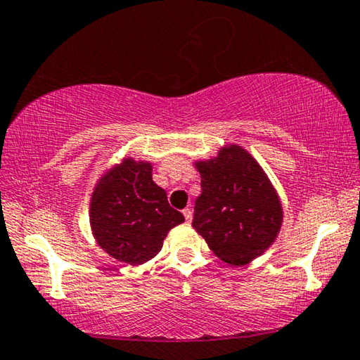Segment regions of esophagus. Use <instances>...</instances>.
I'll list each match as a JSON object with an SVG mask.
<instances>
[{
  "instance_id": "34e87169",
  "label": "esophagus",
  "mask_w": 360,
  "mask_h": 360,
  "mask_svg": "<svg viewBox=\"0 0 360 360\" xmlns=\"http://www.w3.org/2000/svg\"><path fill=\"white\" fill-rule=\"evenodd\" d=\"M182 215H184V219H186L187 224H191V221H192V210L189 209V207L182 210Z\"/></svg>"
}]
</instances>
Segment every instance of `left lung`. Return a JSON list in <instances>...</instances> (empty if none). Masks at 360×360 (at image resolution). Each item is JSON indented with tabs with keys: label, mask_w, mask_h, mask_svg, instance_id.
Wrapping results in <instances>:
<instances>
[{
	"label": "left lung",
	"mask_w": 360,
	"mask_h": 360,
	"mask_svg": "<svg viewBox=\"0 0 360 360\" xmlns=\"http://www.w3.org/2000/svg\"><path fill=\"white\" fill-rule=\"evenodd\" d=\"M202 194L192 226L220 261L243 267L269 250L279 236L283 207L269 176L250 151L220 146L209 160H195Z\"/></svg>",
	"instance_id": "left-lung-1"
}]
</instances>
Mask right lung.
<instances>
[{"instance_id":"1","label":"right lung","mask_w":360,"mask_h":360,"mask_svg":"<svg viewBox=\"0 0 360 360\" xmlns=\"http://www.w3.org/2000/svg\"><path fill=\"white\" fill-rule=\"evenodd\" d=\"M184 221L153 181V165L124 156L96 181L89 200L94 241L110 257L140 266L158 255L169 230Z\"/></svg>"}]
</instances>
